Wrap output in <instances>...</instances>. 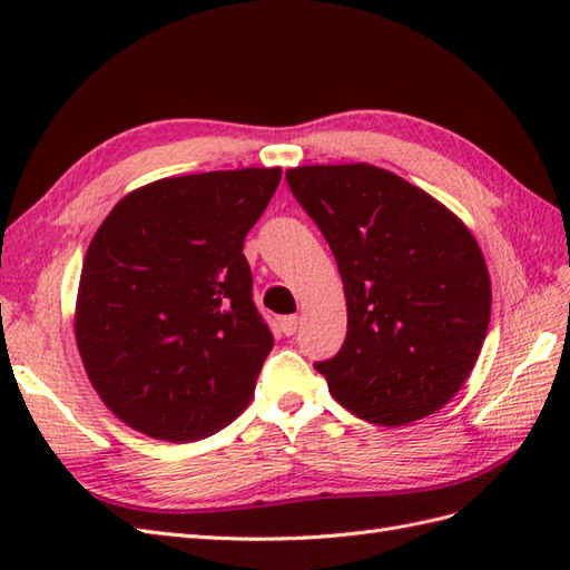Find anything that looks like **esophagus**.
Wrapping results in <instances>:
<instances>
[{
	"label": "esophagus",
	"instance_id": "34e87169",
	"mask_svg": "<svg viewBox=\"0 0 570 570\" xmlns=\"http://www.w3.org/2000/svg\"><path fill=\"white\" fill-rule=\"evenodd\" d=\"M278 328H282L284 335H294L298 331V316H284L278 321Z\"/></svg>",
	"mask_w": 570,
	"mask_h": 570
}]
</instances>
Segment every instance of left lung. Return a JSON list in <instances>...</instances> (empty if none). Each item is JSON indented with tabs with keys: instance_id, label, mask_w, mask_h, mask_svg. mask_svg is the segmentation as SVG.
<instances>
[{
	"instance_id": "1",
	"label": "left lung",
	"mask_w": 570,
	"mask_h": 570,
	"mask_svg": "<svg viewBox=\"0 0 570 570\" xmlns=\"http://www.w3.org/2000/svg\"><path fill=\"white\" fill-rule=\"evenodd\" d=\"M286 180L345 288V343L316 362L328 392L377 426L435 414L488 335L492 286L478 239L443 203L380 166H296Z\"/></svg>"
}]
</instances>
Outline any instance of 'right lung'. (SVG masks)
Returning <instances> with one entry per match:
<instances>
[{
	"mask_svg": "<svg viewBox=\"0 0 570 570\" xmlns=\"http://www.w3.org/2000/svg\"><path fill=\"white\" fill-rule=\"evenodd\" d=\"M282 168L161 178L127 193L85 254L76 343L105 406L188 443L247 409L274 337L242 254Z\"/></svg>",
	"mask_w": 570,
	"mask_h": 570,
	"instance_id": "right-lung-1",
	"label": "right lung"
}]
</instances>
